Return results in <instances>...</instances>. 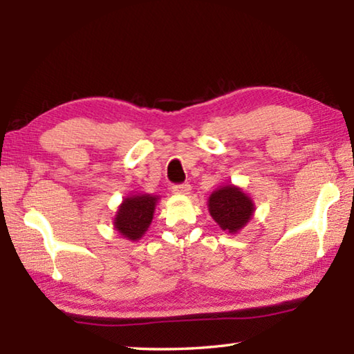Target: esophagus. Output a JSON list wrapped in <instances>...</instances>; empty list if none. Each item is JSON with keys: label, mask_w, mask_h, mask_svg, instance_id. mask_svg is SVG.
I'll return each instance as SVG.
<instances>
[{"label": "esophagus", "mask_w": 354, "mask_h": 354, "mask_svg": "<svg viewBox=\"0 0 354 354\" xmlns=\"http://www.w3.org/2000/svg\"><path fill=\"white\" fill-rule=\"evenodd\" d=\"M171 189L178 195H189L190 194V184H175Z\"/></svg>", "instance_id": "1"}]
</instances>
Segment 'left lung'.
Wrapping results in <instances>:
<instances>
[{"label": "left lung", "mask_w": 354, "mask_h": 354, "mask_svg": "<svg viewBox=\"0 0 354 354\" xmlns=\"http://www.w3.org/2000/svg\"><path fill=\"white\" fill-rule=\"evenodd\" d=\"M209 212L223 231L236 234L253 217L254 203L241 187L225 185L212 192L207 201Z\"/></svg>", "instance_id": "1"}]
</instances>
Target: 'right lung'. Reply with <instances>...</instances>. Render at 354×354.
<instances>
[{
	"mask_svg": "<svg viewBox=\"0 0 354 354\" xmlns=\"http://www.w3.org/2000/svg\"><path fill=\"white\" fill-rule=\"evenodd\" d=\"M158 200L156 195L148 194H137L124 198L113 218V227L128 241H139L151 225Z\"/></svg>",
	"mask_w": 354,
	"mask_h": 354,
	"instance_id": "1",
	"label": "right lung"
}]
</instances>
